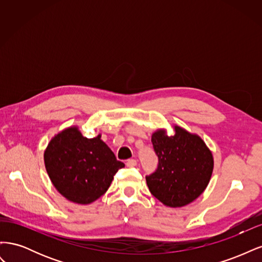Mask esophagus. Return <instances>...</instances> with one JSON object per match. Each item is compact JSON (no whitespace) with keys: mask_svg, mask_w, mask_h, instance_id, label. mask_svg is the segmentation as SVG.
Instances as JSON below:
<instances>
[{"mask_svg":"<svg viewBox=\"0 0 262 262\" xmlns=\"http://www.w3.org/2000/svg\"><path fill=\"white\" fill-rule=\"evenodd\" d=\"M125 164H126V166H128V167H133V166L137 165V160H133V158H130V160L126 161Z\"/></svg>","mask_w":262,"mask_h":262,"instance_id":"34e87169","label":"esophagus"}]
</instances>
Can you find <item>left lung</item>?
Segmentation results:
<instances>
[{
  "label": "left lung",
  "mask_w": 262,
  "mask_h": 262,
  "mask_svg": "<svg viewBox=\"0 0 262 262\" xmlns=\"http://www.w3.org/2000/svg\"><path fill=\"white\" fill-rule=\"evenodd\" d=\"M152 143L158 164L145 177L150 193L170 208L195 200L207 188L213 171V156L202 139L176 125L171 137L164 130L154 132Z\"/></svg>",
  "instance_id": "left-lung-1"
}]
</instances>
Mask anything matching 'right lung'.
I'll list each match as a JSON object with an SVG mask.
<instances>
[{"mask_svg":"<svg viewBox=\"0 0 262 262\" xmlns=\"http://www.w3.org/2000/svg\"><path fill=\"white\" fill-rule=\"evenodd\" d=\"M45 165L55 189L80 204L97 200L107 191L116 172L124 167L100 140V134L87 139L76 126L52 138L45 152Z\"/></svg>","mask_w":262,"mask_h":262,"instance_id":"1","label":"right lung"}]
</instances>
